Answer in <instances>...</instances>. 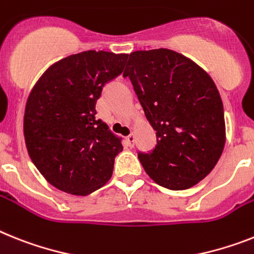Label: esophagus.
Returning a JSON list of instances; mask_svg holds the SVG:
<instances>
[{
	"label": "esophagus",
	"mask_w": 254,
	"mask_h": 254,
	"mask_svg": "<svg viewBox=\"0 0 254 254\" xmlns=\"http://www.w3.org/2000/svg\"><path fill=\"white\" fill-rule=\"evenodd\" d=\"M134 140H135V135H134V133L129 134L127 137V143L129 147H133L134 146Z\"/></svg>",
	"instance_id": "34e87169"
}]
</instances>
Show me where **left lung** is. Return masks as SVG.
<instances>
[{"instance_id":"obj_1","label":"left lung","mask_w":254,"mask_h":254,"mask_svg":"<svg viewBox=\"0 0 254 254\" xmlns=\"http://www.w3.org/2000/svg\"><path fill=\"white\" fill-rule=\"evenodd\" d=\"M129 77L157 144L138 153L146 173L169 190L195 186L216 167L226 142L223 104L203 68L169 49L134 51Z\"/></svg>"}]
</instances>
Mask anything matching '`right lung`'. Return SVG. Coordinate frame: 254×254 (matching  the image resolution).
Returning a JSON list of instances; mask_svg holds the SVG:
<instances>
[{"mask_svg":"<svg viewBox=\"0 0 254 254\" xmlns=\"http://www.w3.org/2000/svg\"><path fill=\"white\" fill-rule=\"evenodd\" d=\"M127 59V54L82 51L51 64L32 87L25 146L38 172L61 191L86 196L112 177L123 139L95 117V104Z\"/></svg>","mask_w":254,"mask_h":254,"instance_id":"obj_1","label":"right lung"}]
</instances>
